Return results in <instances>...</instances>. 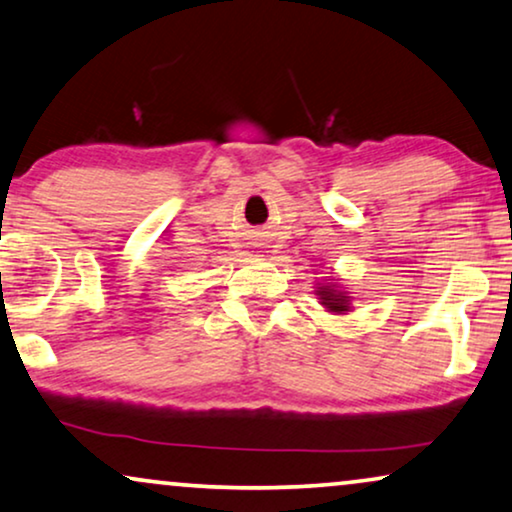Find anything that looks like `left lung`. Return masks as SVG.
<instances>
[{"label": "left lung", "instance_id": "left-lung-1", "mask_svg": "<svg viewBox=\"0 0 512 512\" xmlns=\"http://www.w3.org/2000/svg\"><path fill=\"white\" fill-rule=\"evenodd\" d=\"M319 296H321V305L328 307L331 312H347L349 310V300L345 293L333 291L331 286H328V289H321Z\"/></svg>", "mask_w": 512, "mask_h": 512}]
</instances>
